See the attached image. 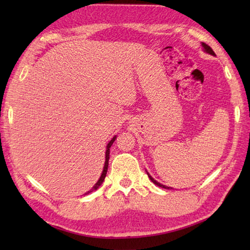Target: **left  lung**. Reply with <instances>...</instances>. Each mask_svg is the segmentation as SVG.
<instances>
[{"instance_id": "1", "label": "left lung", "mask_w": 250, "mask_h": 250, "mask_svg": "<svg viewBox=\"0 0 250 250\" xmlns=\"http://www.w3.org/2000/svg\"><path fill=\"white\" fill-rule=\"evenodd\" d=\"M202 47H203V48H204V51H205V52H207V54H209V55H211V56H216V55H215V52H214V50L211 49L210 47H209L208 45H207V44H205V43H202ZM147 174H148V173H147ZM148 176H149V178H150L151 182H152L153 184H155V185L159 186V187L164 188V189H169V187H167V186H164V185H162V184H160V183H158L157 180L153 179V178L150 176L149 174H148Z\"/></svg>"}]
</instances>
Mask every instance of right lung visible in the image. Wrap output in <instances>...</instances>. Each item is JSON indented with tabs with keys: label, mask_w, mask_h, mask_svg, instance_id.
I'll return each mask as SVG.
<instances>
[{
	"label": "right lung",
	"mask_w": 250,
	"mask_h": 250,
	"mask_svg": "<svg viewBox=\"0 0 250 250\" xmlns=\"http://www.w3.org/2000/svg\"><path fill=\"white\" fill-rule=\"evenodd\" d=\"M115 140H116V136H114L113 139H111L110 141H109V143L107 144V146H106V152H105V164H104V167H103V172H102V174H101V177H100V179L98 180L97 182V184H95L93 187H92V189L91 190H89L88 192H86L84 194H89L90 192H92V191H94V190H97L101 185H102V183L104 182V179H105V176H106V173H107V167H108V160H109V148H110V146L113 145V143L115 142Z\"/></svg>",
	"instance_id": "1"
}]
</instances>
